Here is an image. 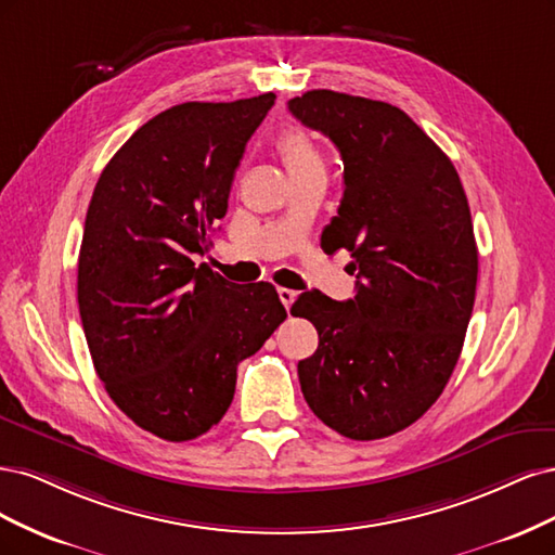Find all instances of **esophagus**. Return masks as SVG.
I'll list each match as a JSON object with an SVG mask.
<instances>
[{
	"label": "esophagus",
	"instance_id": "1",
	"mask_svg": "<svg viewBox=\"0 0 555 555\" xmlns=\"http://www.w3.org/2000/svg\"><path fill=\"white\" fill-rule=\"evenodd\" d=\"M279 299H281V304H283L285 309H291L293 301L297 299V293L291 291V288H279Z\"/></svg>",
	"mask_w": 555,
	"mask_h": 555
}]
</instances>
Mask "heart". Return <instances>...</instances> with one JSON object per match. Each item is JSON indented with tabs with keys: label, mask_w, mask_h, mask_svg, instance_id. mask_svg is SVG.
<instances>
[{
	"label": "heart",
	"mask_w": 555,
	"mask_h": 555,
	"mask_svg": "<svg viewBox=\"0 0 555 555\" xmlns=\"http://www.w3.org/2000/svg\"><path fill=\"white\" fill-rule=\"evenodd\" d=\"M276 150L291 175L313 166H323V160H320V154L311 142V138L299 129L281 131L276 138Z\"/></svg>",
	"instance_id": "obj_1"
}]
</instances>
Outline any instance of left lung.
Segmentation results:
<instances>
[{
  "label": "left lung",
  "mask_w": 555,
  "mask_h": 555,
  "mask_svg": "<svg viewBox=\"0 0 555 555\" xmlns=\"http://www.w3.org/2000/svg\"><path fill=\"white\" fill-rule=\"evenodd\" d=\"M291 113L344 158V198L323 230L348 248L354 297L304 293L318 330L297 364L301 395L336 434L378 440L417 422L459 362L473 315L477 244L452 160L397 105L313 89Z\"/></svg>",
  "instance_id": "1"
}]
</instances>
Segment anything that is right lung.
Listing matches in <instances>:
<instances>
[{
	"label": "right lung",
	"instance_id": "1",
	"mask_svg": "<svg viewBox=\"0 0 555 555\" xmlns=\"http://www.w3.org/2000/svg\"><path fill=\"white\" fill-rule=\"evenodd\" d=\"M274 99L189 101L152 117L103 168L87 209L78 307L94 369L124 415L170 442L221 422L237 364L285 320L274 285L240 291L193 262Z\"/></svg>",
	"mask_w": 555,
	"mask_h": 555
}]
</instances>
